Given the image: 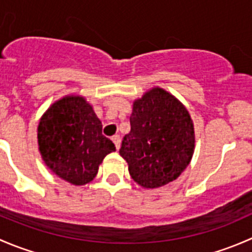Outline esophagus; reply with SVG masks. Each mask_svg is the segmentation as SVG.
Instances as JSON below:
<instances>
[{"instance_id":"1","label":"esophagus","mask_w":252,"mask_h":252,"mask_svg":"<svg viewBox=\"0 0 252 252\" xmlns=\"http://www.w3.org/2000/svg\"><path fill=\"white\" fill-rule=\"evenodd\" d=\"M111 139L114 142V145H116V149L119 150V147H121V138H119V135H113Z\"/></svg>"}]
</instances>
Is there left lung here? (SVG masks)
Masks as SVG:
<instances>
[{
	"mask_svg": "<svg viewBox=\"0 0 252 252\" xmlns=\"http://www.w3.org/2000/svg\"><path fill=\"white\" fill-rule=\"evenodd\" d=\"M194 149V124L173 95L154 88L134 101L130 133L119 150L134 182L146 189L173 182L190 163Z\"/></svg>",
	"mask_w": 252,
	"mask_h": 252,
	"instance_id": "obj_1",
	"label": "left lung"
}]
</instances>
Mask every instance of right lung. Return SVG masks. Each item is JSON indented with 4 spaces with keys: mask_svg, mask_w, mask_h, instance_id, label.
I'll use <instances>...</instances> for the list:
<instances>
[{
    "mask_svg": "<svg viewBox=\"0 0 252 252\" xmlns=\"http://www.w3.org/2000/svg\"><path fill=\"white\" fill-rule=\"evenodd\" d=\"M45 164L73 185H85L116 146L102 135V124L83 96H64L45 112L37 126Z\"/></svg>",
    "mask_w": 252,
    "mask_h": 252,
    "instance_id": "obj_1",
    "label": "right lung"
}]
</instances>
